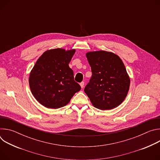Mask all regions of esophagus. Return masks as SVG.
Listing matches in <instances>:
<instances>
[{
    "label": "esophagus",
    "instance_id": "1",
    "mask_svg": "<svg viewBox=\"0 0 160 160\" xmlns=\"http://www.w3.org/2000/svg\"><path fill=\"white\" fill-rule=\"evenodd\" d=\"M80 86H81V87L83 88V86H84V82H82L80 83Z\"/></svg>",
    "mask_w": 160,
    "mask_h": 160
}]
</instances>
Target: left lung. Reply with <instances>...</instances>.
Returning a JSON list of instances; mask_svg holds the SVG:
<instances>
[{"label":"left lung","instance_id":"obj_1","mask_svg":"<svg viewBox=\"0 0 160 160\" xmlns=\"http://www.w3.org/2000/svg\"><path fill=\"white\" fill-rule=\"evenodd\" d=\"M86 57L92 75L84 92L92 105L101 110L118 106L125 99L130 87V78L118 56L111 52H88Z\"/></svg>","mask_w":160,"mask_h":160}]
</instances>
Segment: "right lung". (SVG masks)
<instances>
[{
  "mask_svg": "<svg viewBox=\"0 0 160 160\" xmlns=\"http://www.w3.org/2000/svg\"><path fill=\"white\" fill-rule=\"evenodd\" d=\"M75 52V49H51L37 61L30 74L29 84L32 94L43 106L63 107L81 89L68 65Z\"/></svg>",
  "mask_w": 160,
  "mask_h": 160,
  "instance_id": "add662e5",
  "label": "right lung"
}]
</instances>
